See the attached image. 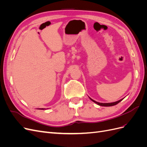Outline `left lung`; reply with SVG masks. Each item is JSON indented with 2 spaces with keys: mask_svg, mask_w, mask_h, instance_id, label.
I'll return each mask as SVG.
<instances>
[{
  "mask_svg": "<svg viewBox=\"0 0 147 147\" xmlns=\"http://www.w3.org/2000/svg\"><path fill=\"white\" fill-rule=\"evenodd\" d=\"M90 99L92 101H93L94 102H95V103H96V104H97V105H100V106H104V107H110V106H113V105H115L118 104L119 102H121V101L123 100V99H121V100H118V101H117V102H111V103H100V102H96V101L94 100L93 99H91L90 97Z\"/></svg>",
  "mask_w": 147,
  "mask_h": 147,
  "instance_id": "left-lung-1",
  "label": "left lung"
}]
</instances>
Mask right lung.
I'll list each match as a JSON object with an SVG mask.
<instances>
[{
	"label": "right lung",
	"mask_w": 147,
	"mask_h": 147,
	"mask_svg": "<svg viewBox=\"0 0 147 147\" xmlns=\"http://www.w3.org/2000/svg\"><path fill=\"white\" fill-rule=\"evenodd\" d=\"M40 109V110H44V109Z\"/></svg>",
	"instance_id": "1"
}]
</instances>
